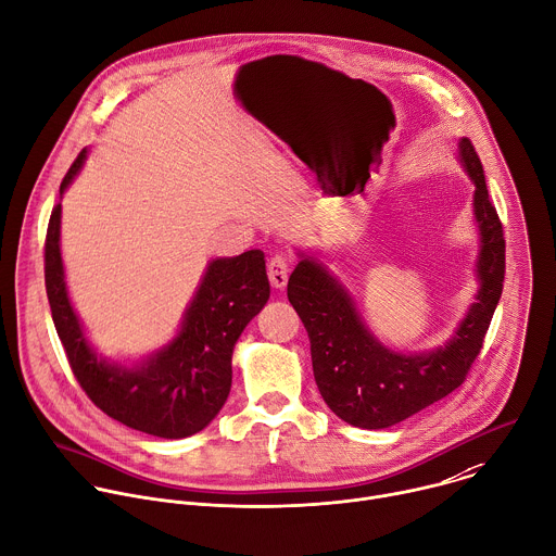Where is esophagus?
Instances as JSON below:
<instances>
[{"mask_svg": "<svg viewBox=\"0 0 556 556\" xmlns=\"http://www.w3.org/2000/svg\"><path fill=\"white\" fill-rule=\"evenodd\" d=\"M289 274H291V261L285 254H276L267 263V276H269V282L274 289H285Z\"/></svg>", "mask_w": 556, "mask_h": 556, "instance_id": "esophagus-1", "label": "esophagus"}]
</instances>
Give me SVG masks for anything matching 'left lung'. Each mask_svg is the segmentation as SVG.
Listing matches in <instances>:
<instances>
[{"label":"left lung","instance_id":"left-lung-1","mask_svg":"<svg viewBox=\"0 0 556 556\" xmlns=\"http://www.w3.org/2000/svg\"><path fill=\"white\" fill-rule=\"evenodd\" d=\"M458 159L473 182L478 293L445 345L419 354L382 345L363 324L348 289L315 256L300 254L289 278L287 298L308 332L319 393L337 417L356 428H389L439 402L463 384L482 348L502 295L504 235L480 159L465 137L458 139Z\"/></svg>","mask_w":556,"mask_h":556}]
</instances>
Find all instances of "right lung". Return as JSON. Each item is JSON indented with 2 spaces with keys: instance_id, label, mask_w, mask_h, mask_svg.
Wrapping results in <instances>:
<instances>
[{
  "instance_id": "add662e5",
  "label": "right lung",
  "mask_w": 556,
  "mask_h": 556,
  "mask_svg": "<svg viewBox=\"0 0 556 556\" xmlns=\"http://www.w3.org/2000/svg\"><path fill=\"white\" fill-rule=\"evenodd\" d=\"M87 161L78 154L61 182V198ZM46 289L52 319L74 376L91 402L128 428L182 439L206 428L228 400L232 350L269 300L265 254L250 250L215 258L182 317L178 334L137 365L98 356L72 306L61 256V204L46 239Z\"/></svg>"
}]
</instances>
